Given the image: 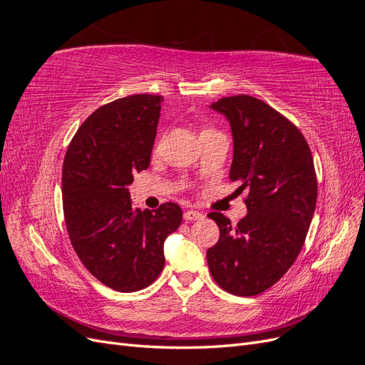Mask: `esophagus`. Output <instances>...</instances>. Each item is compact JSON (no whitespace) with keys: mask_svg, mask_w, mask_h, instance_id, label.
I'll list each match as a JSON object with an SVG mask.
<instances>
[{"mask_svg":"<svg viewBox=\"0 0 365 365\" xmlns=\"http://www.w3.org/2000/svg\"><path fill=\"white\" fill-rule=\"evenodd\" d=\"M201 217H202V213L195 212V210H187V212H184V220H197Z\"/></svg>","mask_w":365,"mask_h":365,"instance_id":"34e87169","label":"esophagus"}]
</instances>
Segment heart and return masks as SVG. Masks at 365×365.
I'll use <instances>...</instances> for the list:
<instances>
[{"instance_id": "obj_1", "label": "heart", "mask_w": 365, "mask_h": 365, "mask_svg": "<svg viewBox=\"0 0 365 365\" xmlns=\"http://www.w3.org/2000/svg\"><path fill=\"white\" fill-rule=\"evenodd\" d=\"M158 146H160V140H158V143H157V146H155V148H158Z\"/></svg>"}]
</instances>
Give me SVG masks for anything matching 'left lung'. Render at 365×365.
Listing matches in <instances>:
<instances>
[{"instance_id":"obj_1","label":"left lung","mask_w":365,"mask_h":365,"mask_svg":"<svg viewBox=\"0 0 365 365\" xmlns=\"http://www.w3.org/2000/svg\"><path fill=\"white\" fill-rule=\"evenodd\" d=\"M231 126L235 155L228 178L248 213L236 225L208 213L219 240L207 250L208 269L224 291L252 297L288 272L300 254L317 204V173L311 149L291 120L259 98L239 94L212 105Z\"/></svg>"}]
</instances>
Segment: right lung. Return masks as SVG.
I'll return each mask as SVG.
<instances>
[{"label": "right lung", "mask_w": 365, "mask_h": 365, "mask_svg": "<svg viewBox=\"0 0 365 365\" xmlns=\"http://www.w3.org/2000/svg\"><path fill=\"white\" fill-rule=\"evenodd\" d=\"M163 96L134 94L88 117L70 141L62 168V202L71 245L83 267L108 288L135 292L164 268V240L182 210L164 202L140 212L128 185L146 170Z\"/></svg>", "instance_id": "add662e5"}]
</instances>
